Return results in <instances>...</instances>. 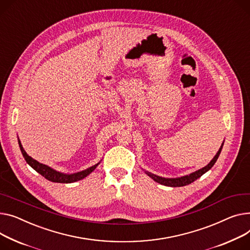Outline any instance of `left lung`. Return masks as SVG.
<instances>
[{
	"label": "left lung",
	"instance_id": "left-lung-1",
	"mask_svg": "<svg viewBox=\"0 0 250 250\" xmlns=\"http://www.w3.org/2000/svg\"><path fill=\"white\" fill-rule=\"evenodd\" d=\"M223 144L221 145L219 151L217 152V154L215 155V157L211 160V162L205 166L204 168L198 170L194 173H191L190 175H186V176H183V177H180V178H163V177H160V176H157V175H154L152 173L149 172H146V174L151 177L154 181H156L157 183H159V184H162V185H165V186H169V187H183V186H186V185H189L191 184V183H193L194 181H196L198 178H200L203 174H205L206 172H208L213 166L214 164L216 163V161H217L220 153H221V149H222V146H223Z\"/></svg>",
	"mask_w": 250,
	"mask_h": 250
}]
</instances>
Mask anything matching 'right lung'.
Here are the masks:
<instances>
[{
  "label": "right lung",
  "mask_w": 250,
  "mask_h": 250,
  "mask_svg": "<svg viewBox=\"0 0 250 250\" xmlns=\"http://www.w3.org/2000/svg\"><path fill=\"white\" fill-rule=\"evenodd\" d=\"M18 142H19V146H20V149L22 152V155L25 158L26 162L36 172H38L40 175H42L45 179L51 181V182H54V183H73V182L84 179L91 172H93L95 170V168L99 165V163H98V164L92 166V167H90L86 170H83L81 172H77V173H74V174H63V173H60V172H57V171L53 170L52 168H50V167H48V166H46L44 164H41L38 161H36L33 158H31L30 156H28V154L25 152L24 147L22 146V144H21L19 139H18Z\"/></svg>",
  "instance_id": "right-lung-1"
}]
</instances>
